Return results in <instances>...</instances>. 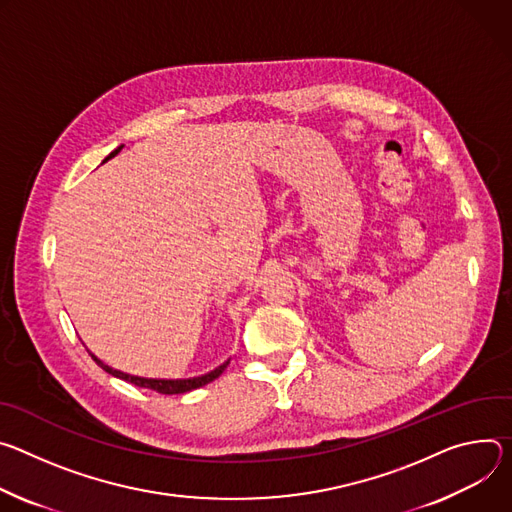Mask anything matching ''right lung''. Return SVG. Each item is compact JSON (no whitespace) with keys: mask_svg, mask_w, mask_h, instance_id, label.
Masks as SVG:
<instances>
[{"mask_svg":"<svg viewBox=\"0 0 512 512\" xmlns=\"http://www.w3.org/2000/svg\"><path fill=\"white\" fill-rule=\"evenodd\" d=\"M124 148V144L122 146H118L116 150H113L103 162H107L109 158H113L116 156L120 150ZM91 354V352H89ZM91 358L97 362V366H101L107 374H111V376H116V378H122V380H128V382H132V384H136V386H142V388H150V390H156V392H160V394H183V392H189V390H193V388H199V386H205V384H209L211 380H215L225 368H227V364H230V360L227 362H223L221 366H217L215 370H211V372H207V374H201V376H195V378H175V380H164V378H142V376H132V374H126V372H122V370H113L111 366H107V364H103L95 354H91Z\"/></svg>","mask_w":512,"mask_h":512,"instance_id":"right-lung-1","label":"right lung"}]
</instances>
